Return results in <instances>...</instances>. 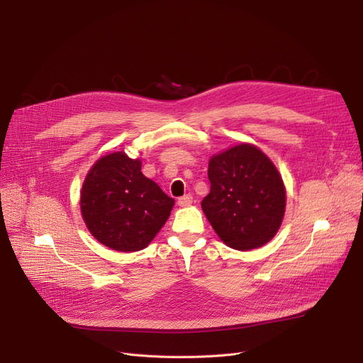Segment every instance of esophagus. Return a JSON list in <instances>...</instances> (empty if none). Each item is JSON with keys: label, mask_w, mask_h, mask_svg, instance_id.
<instances>
[{"label": "esophagus", "mask_w": 363, "mask_h": 363, "mask_svg": "<svg viewBox=\"0 0 363 363\" xmlns=\"http://www.w3.org/2000/svg\"><path fill=\"white\" fill-rule=\"evenodd\" d=\"M191 203H193V197L189 196V194L182 196V197L178 199V206H181V207H186V206H189Z\"/></svg>", "instance_id": "obj_1"}]
</instances>
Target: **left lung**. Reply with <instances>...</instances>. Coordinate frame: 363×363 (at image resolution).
I'll list each match as a JSON object with an SVG mask.
<instances>
[{"mask_svg":"<svg viewBox=\"0 0 363 363\" xmlns=\"http://www.w3.org/2000/svg\"><path fill=\"white\" fill-rule=\"evenodd\" d=\"M211 193L201 208L218 237L249 252L269 242L285 215V185L274 162L253 144L241 143L208 160Z\"/></svg>","mask_w":363,"mask_h":363,"instance_id":"1","label":"left lung"}]
</instances>
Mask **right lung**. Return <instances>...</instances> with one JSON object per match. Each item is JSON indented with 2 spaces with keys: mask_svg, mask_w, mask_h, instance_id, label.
I'll use <instances>...</instances> for the list:
<instances>
[{
  "mask_svg": "<svg viewBox=\"0 0 363 363\" xmlns=\"http://www.w3.org/2000/svg\"><path fill=\"white\" fill-rule=\"evenodd\" d=\"M79 203L95 240L111 250L130 253L145 249L157 235L175 200L143 175L140 159L116 151L92 164Z\"/></svg>",
  "mask_w": 363,
  "mask_h": 363,
  "instance_id": "right-lung-1",
  "label": "right lung"
}]
</instances>
